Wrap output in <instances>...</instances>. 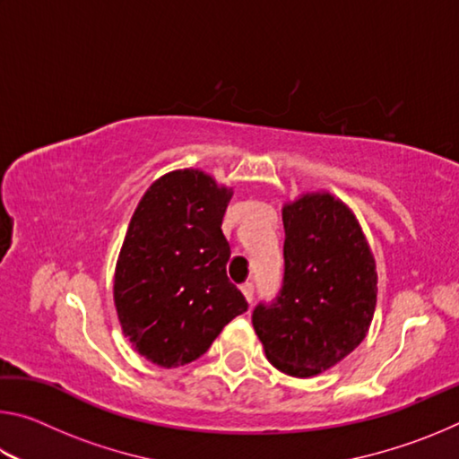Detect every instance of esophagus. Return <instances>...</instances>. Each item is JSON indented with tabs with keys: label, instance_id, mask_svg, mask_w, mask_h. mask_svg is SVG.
Returning a JSON list of instances; mask_svg holds the SVG:
<instances>
[{
	"label": "esophagus",
	"instance_id": "34e87169",
	"mask_svg": "<svg viewBox=\"0 0 459 459\" xmlns=\"http://www.w3.org/2000/svg\"><path fill=\"white\" fill-rule=\"evenodd\" d=\"M240 291H243V295L247 298V301H248V304H251V301H253V293H255V285L247 281V283L240 285Z\"/></svg>",
	"mask_w": 459,
	"mask_h": 459
}]
</instances>
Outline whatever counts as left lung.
Segmentation results:
<instances>
[{
    "mask_svg": "<svg viewBox=\"0 0 459 459\" xmlns=\"http://www.w3.org/2000/svg\"><path fill=\"white\" fill-rule=\"evenodd\" d=\"M283 281L253 309L269 362L290 377H314L367 336L377 271L354 214L332 194H306L283 208Z\"/></svg>",
    "mask_w": 459,
    "mask_h": 459,
    "instance_id": "8db88e82",
    "label": "left lung"
}]
</instances>
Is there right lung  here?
Segmentation results:
<instances>
[{
	"instance_id": "add662e5",
	"label": "right lung",
	"mask_w": 459,
	"mask_h": 459,
	"mask_svg": "<svg viewBox=\"0 0 459 459\" xmlns=\"http://www.w3.org/2000/svg\"><path fill=\"white\" fill-rule=\"evenodd\" d=\"M232 192L198 169L166 174L131 216L115 269L123 333L153 364L176 368L200 359L245 295L227 277L230 245L222 216Z\"/></svg>"
}]
</instances>
